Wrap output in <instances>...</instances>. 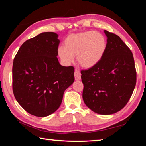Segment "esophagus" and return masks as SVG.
Listing matches in <instances>:
<instances>
[{"label":"esophagus","mask_w":146,"mask_h":146,"mask_svg":"<svg viewBox=\"0 0 146 146\" xmlns=\"http://www.w3.org/2000/svg\"><path fill=\"white\" fill-rule=\"evenodd\" d=\"M75 78L76 80H80L81 79V73L78 70L75 71Z\"/></svg>","instance_id":"obj_1"}]
</instances>
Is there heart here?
<instances>
[{"mask_svg": "<svg viewBox=\"0 0 146 146\" xmlns=\"http://www.w3.org/2000/svg\"><path fill=\"white\" fill-rule=\"evenodd\" d=\"M64 48H58L62 60L70 63L73 55H77V62L82 67L91 68L97 65L104 55L107 42L100 33L88 31L68 35L64 41Z\"/></svg>", "mask_w": 146, "mask_h": 146, "instance_id": "heart-1", "label": "heart"}]
</instances>
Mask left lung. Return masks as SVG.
Listing matches in <instances>:
<instances>
[{
  "instance_id": "1",
  "label": "left lung",
  "mask_w": 146,
  "mask_h": 146,
  "mask_svg": "<svg viewBox=\"0 0 146 146\" xmlns=\"http://www.w3.org/2000/svg\"><path fill=\"white\" fill-rule=\"evenodd\" d=\"M107 48L97 65L81 71L82 97L96 113L111 115L127 104L137 82L134 58L117 35L104 30Z\"/></svg>"
}]
</instances>
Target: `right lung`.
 <instances>
[{
  "label": "right lung",
  "instance_id": "obj_1",
  "mask_svg": "<svg viewBox=\"0 0 146 146\" xmlns=\"http://www.w3.org/2000/svg\"><path fill=\"white\" fill-rule=\"evenodd\" d=\"M54 32L29 39L15 56L12 87L24 110L38 117L52 114L60 107L64 92L75 80V68L58 62L60 40Z\"/></svg>",
  "mask_w": 146,
  "mask_h": 146
}]
</instances>
